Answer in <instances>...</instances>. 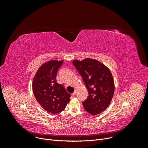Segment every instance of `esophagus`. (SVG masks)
Listing matches in <instances>:
<instances>
[{"mask_svg": "<svg viewBox=\"0 0 148 148\" xmlns=\"http://www.w3.org/2000/svg\"><path fill=\"white\" fill-rule=\"evenodd\" d=\"M76 92H76V91H74V92L72 94V95H73V96H75V95H76Z\"/></svg>", "mask_w": 148, "mask_h": 148, "instance_id": "1", "label": "esophagus"}]
</instances>
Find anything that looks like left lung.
<instances>
[{
	"label": "left lung",
	"instance_id": "8db88e82",
	"mask_svg": "<svg viewBox=\"0 0 148 148\" xmlns=\"http://www.w3.org/2000/svg\"><path fill=\"white\" fill-rule=\"evenodd\" d=\"M88 91L87 98L82 102L84 109L92 115L104 111L110 105L114 93V82L108 68L91 58L73 62Z\"/></svg>",
	"mask_w": 148,
	"mask_h": 148
}]
</instances>
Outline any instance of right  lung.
I'll use <instances>...</instances> for the list:
<instances>
[{
  "mask_svg": "<svg viewBox=\"0 0 148 148\" xmlns=\"http://www.w3.org/2000/svg\"><path fill=\"white\" fill-rule=\"evenodd\" d=\"M62 62L63 61L51 60L44 63L33 81V91L36 100L42 108L53 114L64 110L70 100V94L56 81L58 69Z\"/></svg>",
  "mask_w": 148,
  "mask_h": 148,
  "instance_id": "obj_1",
  "label": "right lung"
}]
</instances>
